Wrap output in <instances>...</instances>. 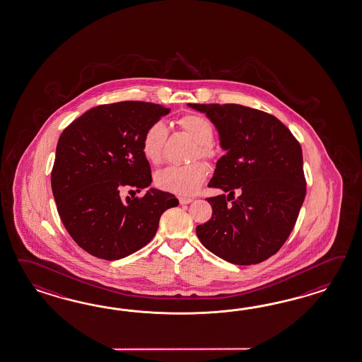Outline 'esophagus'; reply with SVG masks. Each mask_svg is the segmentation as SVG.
Returning <instances> with one entry per match:
<instances>
[{"label":"esophagus","mask_w":362,"mask_h":362,"mask_svg":"<svg viewBox=\"0 0 362 362\" xmlns=\"http://www.w3.org/2000/svg\"><path fill=\"white\" fill-rule=\"evenodd\" d=\"M192 202H194V199H191V197H179V203L182 204V205L192 203Z\"/></svg>","instance_id":"obj_1"}]
</instances>
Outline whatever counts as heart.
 I'll return each instance as SVG.
<instances>
[{
    "label": "heart",
    "instance_id": "b5f03b06",
    "mask_svg": "<svg viewBox=\"0 0 362 362\" xmlns=\"http://www.w3.org/2000/svg\"><path fill=\"white\" fill-rule=\"evenodd\" d=\"M179 128L188 134L196 144L194 158L213 160L217 157V151L213 148L214 137L213 124L202 115H185L177 120ZM168 139V127L163 122H154L150 124L144 132L141 149L144 157L150 163L158 165L163 157V148ZM206 166L203 162H194L185 166H168L157 173L156 185L163 191L179 196H191L196 194L203 185L206 177Z\"/></svg>",
    "mask_w": 362,
    "mask_h": 362
}]
</instances>
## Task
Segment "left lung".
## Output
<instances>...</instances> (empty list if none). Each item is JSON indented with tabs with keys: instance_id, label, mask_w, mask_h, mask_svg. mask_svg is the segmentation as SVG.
Returning a JSON list of instances; mask_svg holds the SVG:
<instances>
[{
	"instance_id": "left-lung-1",
	"label": "left lung",
	"mask_w": 362,
	"mask_h": 362,
	"mask_svg": "<svg viewBox=\"0 0 362 362\" xmlns=\"http://www.w3.org/2000/svg\"><path fill=\"white\" fill-rule=\"evenodd\" d=\"M188 106L204 112L218 131L226 154L217 160L209 187L229 194L206 199L212 218L196 234L229 263H262L291 235L306 196L300 142L264 111L240 105Z\"/></svg>"
}]
</instances>
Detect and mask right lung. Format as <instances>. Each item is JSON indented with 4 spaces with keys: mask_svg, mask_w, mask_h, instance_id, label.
Wrapping results in <instances>:
<instances>
[{
    "mask_svg": "<svg viewBox=\"0 0 362 362\" xmlns=\"http://www.w3.org/2000/svg\"><path fill=\"white\" fill-rule=\"evenodd\" d=\"M168 112L139 100L102 105L62 133L51 173L53 197L65 229L90 255H131L156 235L162 213L177 206L174 194L156 188L125 203L120 197L124 187L140 191L151 185L142 136Z\"/></svg>",
    "mask_w": 362,
    "mask_h": 362,
    "instance_id": "obj_1",
    "label": "right lung"
}]
</instances>
